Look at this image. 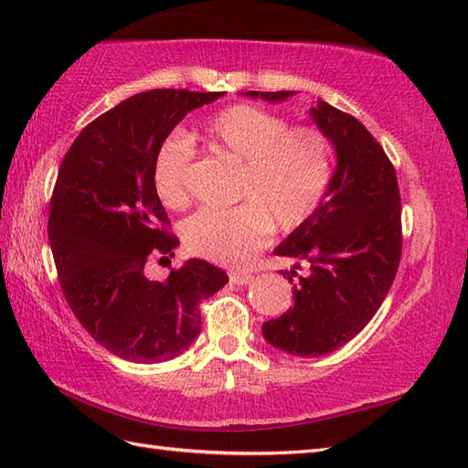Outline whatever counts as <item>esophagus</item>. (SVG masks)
<instances>
[{
  "label": "esophagus",
  "mask_w": 468,
  "mask_h": 468,
  "mask_svg": "<svg viewBox=\"0 0 468 468\" xmlns=\"http://www.w3.org/2000/svg\"><path fill=\"white\" fill-rule=\"evenodd\" d=\"M229 282L235 285H247L250 282H253V275L245 271H231L229 273Z\"/></svg>",
  "instance_id": "obj_1"
}]
</instances>
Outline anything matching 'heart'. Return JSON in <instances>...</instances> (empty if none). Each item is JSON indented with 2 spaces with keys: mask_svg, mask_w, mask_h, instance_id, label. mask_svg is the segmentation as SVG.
<instances>
[{
  "mask_svg": "<svg viewBox=\"0 0 468 468\" xmlns=\"http://www.w3.org/2000/svg\"><path fill=\"white\" fill-rule=\"evenodd\" d=\"M211 151L241 165L231 208H203L183 227L186 250L218 265H245L270 239L305 223L330 186L332 144L322 131L297 126L253 104H233L201 128ZM195 148L185 136H168L153 163L156 195L166 207L191 201L188 168Z\"/></svg>",
  "mask_w": 468,
  "mask_h": 468,
  "instance_id": "heart-1",
  "label": "heart"
}]
</instances>
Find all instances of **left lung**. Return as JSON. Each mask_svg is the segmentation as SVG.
Here are the masks:
<instances>
[{
	"instance_id": "1",
	"label": "left lung",
	"mask_w": 468,
	"mask_h": 468,
	"mask_svg": "<svg viewBox=\"0 0 468 468\" xmlns=\"http://www.w3.org/2000/svg\"><path fill=\"white\" fill-rule=\"evenodd\" d=\"M283 102L295 92H243ZM335 148V171L320 207L275 247L307 275L293 285V307L263 324L273 347L317 357L342 347L372 320L399 271L402 253L400 191L392 163L366 126L324 101L310 108Z\"/></svg>"
}]
</instances>
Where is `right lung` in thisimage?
Wrapping results in <instances>:
<instances>
[{"label": "right lung", "mask_w": 468, "mask_h": 468, "mask_svg": "<svg viewBox=\"0 0 468 468\" xmlns=\"http://www.w3.org/2000/svg\"><path fill=\"white\" fill-rule=\"evenodd\" d=\"M221 96L134 94L88 124L59 165L48 221L59 287L84 330L122 360L158 364L183 354L201 332L198 303L229 282L203 260L163 282L146 275L153 257H175L178 245L153 183L158 146L186 112Z\"/></svg>", "instance_id": "obj_1"}]
</instances>
